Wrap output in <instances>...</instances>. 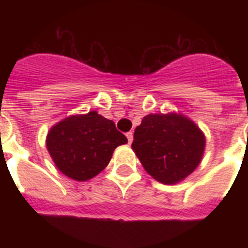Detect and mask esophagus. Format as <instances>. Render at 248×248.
Returning a JSON list of instances; mask_svg holds the SVG:
<instances>
[{
	"label": "esophagus",
	"instance_id": "obj_1",
	"mask_svg": "<svg viewBox=\"0 0 248 248\" xmlns=\"http://www.w3.org/2000/svg\"><path fill=\"white\" fill-rule=\"evenodd\" d=\"M126 138H128L129 144H131L133 143V139H134V134H133L131 131H129V133H126Z\"/></svg>",
	"mask_w": 248,
	"mask_h": 248
}]
</instances>
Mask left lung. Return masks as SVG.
Instances as JSON below:
<instances>
[{"label": "left lung", "instance_id": "8db88e82", "mask_svg": "<svg viewBox=\"0 0 248 248\" xmlns=\"http://www.w3.org/2000/svg\"><path fill=\"white\" fill-rule=\"evenodd\" d=\"M205 146L202 130L180 113L144 117L131 144L145 171L165 185L189 176L201 163Z\"/></svg>", "mask_w": 248, "mask_h": 248}]
</instances>
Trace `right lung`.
<instances>
[{
  "label": "right lung",
  "instance_id": "right-lung-1",
  "mask_svg": "<svg viewBox=\"0 0 248 248\" xmlns=\"http://www.w3.org/2000/svg\"><path fill=\"white\" fill-rule=\"evenodd\" d=\"M128 143L113 120L97 111L76 114L54 124L46 145L59 171L77 181L91 180L110 161L115 148Z\"/></svg>",
  "mask_w": 248,
  "mask_h": 248
}]
</instances>
